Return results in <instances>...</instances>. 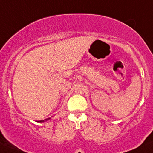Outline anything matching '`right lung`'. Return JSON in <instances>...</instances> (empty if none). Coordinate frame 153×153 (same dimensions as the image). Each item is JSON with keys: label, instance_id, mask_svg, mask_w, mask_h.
Here are the masks:
<instances>
[{"label": "right lung", "instance_id": "obj_1", "mask_svg": "<svg viewBox=\"0 0 153 153\" xmlns=\"http://www.w3.org/2000/svg\"><path fill=\"white\" fill-rule=\"evenodd\" d=\"M48 119H50V118H48V119H46V120H48ZM43 121H44V120H39V121H38V122H43Z\"/></svg>", "mask_w": 153, "mask_h": 153}]
</instances>
